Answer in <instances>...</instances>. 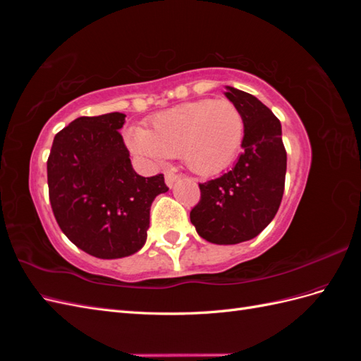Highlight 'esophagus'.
Wrapping results in <instances>:
<instances>
[{
  "label": "esophagus",
  "mask_w": 361,
  "mask_h": 361,
  "mask_svg": "<svg viewBox=\"0 0 361 361\" xmlns=\"http://www.w3.org/2000/svg\"><path fill=\"white\" fill-rule=\"evenodd\" d=\"M176 179H178V176H176V174H174L173 171H167L166 173V183H167V187H173V185H174V182H176Z\"/></svg>",
  "instance_id": "34e87169"
}]
</instances>
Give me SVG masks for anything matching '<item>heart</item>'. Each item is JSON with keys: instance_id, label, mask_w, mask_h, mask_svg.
I'll return each mask as SVG.
<instances>
[{"instance_id": "obj_1", "label": "heart", "mask_w": 361, "mask_h": 361, "mask_svg": "<svg viewBox=\"0 0 361 361\" xmlns=\"http://www.w3.org/2000/svg\"><path fill=\"white\" fill-rule=\"evenodd\" d=\"M243 130V117L233 104L202 99L154 116L147 130L130 129L128 141L140 155L157 159L180 155L190 171L212 176L235 157Z\"/></svg>"}]
</instances>
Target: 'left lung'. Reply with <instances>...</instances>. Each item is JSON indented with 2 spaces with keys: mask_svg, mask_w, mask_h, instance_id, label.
<instances>
[{
  "mask_svg": "<svg viewBox=\"0 0 361 361\" xmlns=\"http://www.w3.org/2000/svg\"><path fill=\"white\" fill-rule=\"evenodd\" d=\"M226 89L244 122L243 154L231 171L199 183L200 202L190 214L197 233L218 245L244 243L264 231L279 211L286 176L280 120L256 96Z\"/></svg>",
  "mask_w": 361,
  "mask_h": 361,
  "instance_id": "8db88e82",
  "label": "left lung"
}]
</instances>
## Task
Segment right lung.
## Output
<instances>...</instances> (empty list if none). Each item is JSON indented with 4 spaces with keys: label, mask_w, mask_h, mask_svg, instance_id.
Returning a JSON list of instances; mask_svg holds the SVG:
<instances>
[{
    "label": "right lung",
    "mask_w": 361,
    "mask_h": 361,
    "mask_svg": "<svg viewBox=\"0 0 361 361\" xmlns=\"http://www.w3.org/2000/svg\"><path fill=\"white\" fill-rule=\"evenodd\" d=\"M125 114L78 117L54 137L48 188L54 216L71 241L99 259L137 253L147 239L150 206L167 192L164 174L135 173L118 129Z\"/></svg>",
    "instance_id": "add662e5"
}]
</instances>
